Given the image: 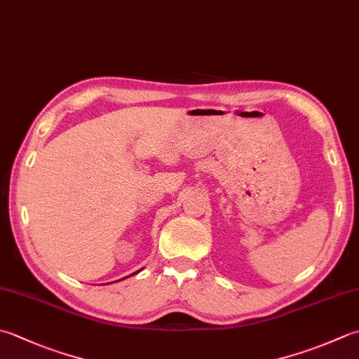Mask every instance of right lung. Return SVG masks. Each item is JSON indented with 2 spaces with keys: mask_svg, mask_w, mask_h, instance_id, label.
<instances>
[{
  "mask_svg": "<svg viewBox=\"0 0 359 359\" xmlns=\"http://www.w3.org/2000/svg\"><path fill=\"white\" fill-rule=\"evenodd\" d=\"M143 269V268H142ZM142 269H140V271H137V272H133V273H130V276H135V273H138V272H142ZM130 276H128V277H130ZM126 278V277H124ZM124 278H121V280H124ZM118 282H119V280H118Z\"/></svg>",
  "mask_w": 359,
  "mask_h": 359,
  "instance_id": "1",
  "label": "right lung"
}]
</instances>
